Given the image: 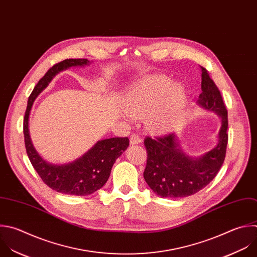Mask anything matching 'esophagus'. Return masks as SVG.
Returning a JSON list of instances; mask_svg holds the SVG:
<instances>
[{
  "instance_id": "34e87169",
  "label": "esophagus",
  "mask_w": 257,
  "mask_h": 257,
  "mask_svg": "<svg viewBox=\"0 0 257 257\" xmlns=\"http://www.w3.org/2000/svg\"><path fill=\"white\" fill-rule=\"evenodd\" d=\"M141 141H142L141 137H140L138 134H136V133H133V134L130 136V143H131L132 145L138 144V143H140Z\"/></svg>"
}]
</instances>
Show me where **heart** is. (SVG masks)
Here are the masks:
<instances>
[{
    "mask_svg": "<svg viewBox=\"0 0 257 257\" xmlns=\"http://www.w3.org/2000/svg\"><path fill=\"white\" fill-rule=\"evenodd\" d=\"M186 101V90L181 83L161 74L148 75L123 97L125 112L134 118H143L153 132H166L180 120Z\"/></svg>",
    "mask_w": 257,
    "mask_h": 257,
    "instance_id": "heart-1",
    "label": "heart"
}]
</instances>
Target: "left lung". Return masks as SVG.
I'll return each mask as SVG.
<instances>
[{
	"instance_id": "8db88e82",
	"label": "left lung",
	"mask_w": 257,
	"mask_h": 257,
	"mask_svg": "<svg viewBox=\"0 0 257 257\" xmlns=\"http://www.w3.org/2000/svg\"><path fill=\"white\" fill-rule=\"evenodd\" d=\"M202 93L198 105L217 114L221 119L218 143L200 156H190L180 146L176 133L156 139L145 138L148 153L144 180L149 188L162 198H185L195 195L217 176L226 154L228 143V114L221 93L203 66Z\"/></svg>"
}]
</instances>
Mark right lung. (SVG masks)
Returning <instances> with one entry per match:
<instances>
[{"label": "right lung", "instance_id": "obj_1", "mask_svg": "<svg viewBox=\"0 0 257 257\" xmlns=\"http://www.w3.org/2000/svg\"><path fill=\"white\" fill-rule=\"evenodd\" d=\"M90 63V60L84 58H70L53 65L35 85L28 99L24 117L25 147L33 167L50 189L66 195L88 196L100 190L107 183L116 159L129 146L128 137L103 139L75 160L54 164L43 159L32 143L29 132V117L35 99L60 71L72 66H85Z\"/></svg>", "mask_w": 257, "mask_h": 257}]
</instances>
